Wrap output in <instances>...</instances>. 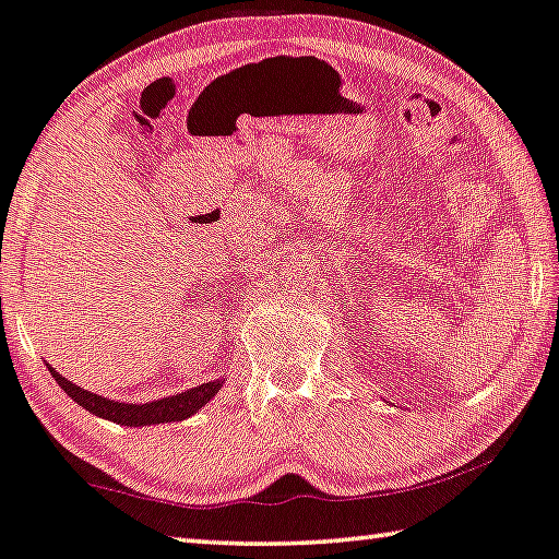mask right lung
<instances>
[{"label": "right lung", "mask_w": 559, "mask_h": 559, "mask_svg": "<svg viewBox=\"0 0 559 559\" xmlns=\"http://www.w3.org/2000/svg\"><path fill=\"white\" fill-rule=\"evenodd\" d=\"M47 369L55 377L57 384L64 389V394L72 396L82 409L99 416V419L122 424V427H150V424H168V421L188 419V416H193L198 409H203V406L211 402V399L218 394V389L223 386V381L215 379V381H207V384L182 391V394L157 399V402L124 404V402H112V399L93 394V391L72 384V381H67L62 373L55 371L49 364Z\"/></svg>", "instance_id": "1"}]
</instances>
